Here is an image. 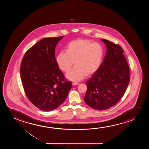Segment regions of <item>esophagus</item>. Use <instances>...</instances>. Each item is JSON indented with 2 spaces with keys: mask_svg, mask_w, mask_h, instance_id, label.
<instances>
[{
  "mask_svg": "<svg viewBox=\"0 0 149 149\" xmlns=\"http://www.w3.org/2000/svg\"><path fill=\"white\" fill-rule=\"evenodd\" d=\"M78 82H72V85L73 86H76V85H78Z\"/></svg>",
  "mask_w": 149,
  "mask_h": 149,
  "instance_id": "obj_1",
  "label": "esophagus"
}]
</instances>
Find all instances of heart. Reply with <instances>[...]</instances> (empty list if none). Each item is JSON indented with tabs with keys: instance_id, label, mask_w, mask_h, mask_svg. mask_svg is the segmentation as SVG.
Returning a JSON list of instances; mask_svg holds the SVG:
<instances>
[{
	"instance_id": "b5f03b06",
	"label": "heart",
	"mask_w": 149,
	"mask_h": 149,
	"mask_svg": "<svg viewBox=\"0 0 149 149\" xmlns=\"http://www.w3.org/2000/svg\"><path fill=\"white\" fill-rule=\"evenodd\" d=\"M104 50L99 43H93L87 39H78L70 42L66 52H60L56 62L63 71L68 72L73 64L75 67L66 74L69 79L81 80L85 76L94 73L102 63Z\"/></svg>"
}]
</instances>
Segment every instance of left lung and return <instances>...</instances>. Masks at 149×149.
<instances>
[{
	"label": "left lung",
	"instance_id": "1",
	"mask_svg": "<svg viewBox=\"0 0 149 149\" xmlns=\"http://www.w3.org/2000/svg\"><path fill=\"white\" fill-rule=\"evenodd\" d=\"M106 54L102 64L86 82L84 100L99 110L114 106L122 98L130 82V69L120 45L106 39Z\"/></svg>",
	"mask_w": 149,
	"mask_h": 149
}]
</instances>
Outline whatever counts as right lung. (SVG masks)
Masks as SVG:
<instances>
[{
    "mask_svg": "<svg viewBox=\"0 0 149 149\" xmlns=\"http://www.w3.org/2000/svg\"><path fill=\"white\" fill-rule=\"evenodd\" d=\"M63 37L39 41L25 53L21 64V79L26 96L34 106L45 111L59 107L72 88L55 59V47Z\"/></svg>",
    "mask_w": 149,
    "mask_h": 149,
    "instance_id": "right-lung-1",
    "label": "right lung"
}]
</instances>
